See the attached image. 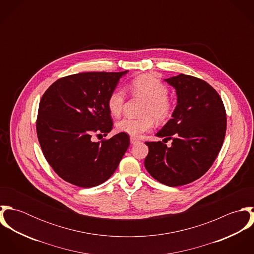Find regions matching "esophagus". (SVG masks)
<instances>
[{
	"instance_id": "1",
	"label": "esophagus",
	"mask_w": 254,
	"mask_h": 254,
	"mask_svg": "<svg viewBox=\"0 0 254 254\" xmlns=\"http://www.w3.org/2000/svg\"><path fill=\"white\" fill-rule=\"evenodd\" d=\"M130 141H131V144H132V145H136V144H138V143L140 142V141H139L138 139H136V138H131Z\"/></svg>"
}]
</instances>
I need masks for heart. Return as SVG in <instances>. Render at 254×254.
I'll return each instance as SVG.
<instances>
[{
	"label": "heart",
	"instance_id": "obj_1",
	"mask_svg": "<svg viewBox=\"0 0 254 254\" xmlns=\"http://www.w3.org/2000/svg\"><path fill=\"white\" fill-rule=\"evenodd\" d=\"M133 95L142 97L147 101L142 118L126 117L116 123V130L133 138H138L149 131L154 124L153 117L163 121L170 116L171 104L168 101V89L159 80L150 75H142L134 79L130 84ZM125 94L121 90H115L109 95L108 108L111 115L118 117L124 107Z\"/></svg>",
	"mask_w": 254,
	"mask_h": 254
}]
</instances>
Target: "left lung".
Instances as JSON below:
<instances>
[{"mask_svg":"<svg viewBox=\"0 0 254 254\" xmlns=\"http://www.w3.org/2000/svg\"><path fill=\"white\" fill-rule=\"evenodd\" d=\"M177 95L172 118L155 134L162 142H146L147 172L169 187L200 178L213 164L223 145L227 118L217 92L205 81L185 74L164 79Z\"/></svg>","mask_w":254,"mask_h":254,"instance_id":"left-lung-1","label":"left lung"}]
</instances>
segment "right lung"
I'll return each mask as SVG.
<instances>
[{"label":"right lung","instance_id":"obj_1","mask_svg":"<svg viewBox=\"0 0 254 254\" xmlns=\"http://www.w3.org/2000/svg\"><path fill=\"white\" fill-rule=\"evenodd\" d=\"M128 73L84 72L57 80L43 95L36 129L44 156L64 181L92 188L107 181L130 145L124 133L93 142L95 133L108 135L112 119L109 95Z\"/></svg>","mask_w":254,"mask_h":254}]
</instances>
